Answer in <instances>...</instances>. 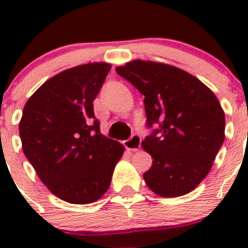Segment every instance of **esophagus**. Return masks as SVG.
I'll return each mask as SVG.
<instances>
[{"mask_svg": "<svg viewBox=\"0 0 248 248\" xmlns=\"http://www.w3.org/2000/svg\"><path fill=\"white\" fill-rule=\"evenodd\" d=\"M124 145H125V148L129 149V150H139L140 146H141V137L138 134H133L129 139H126L125 141H124Z\"/></svg>", "mask_w": 248, "mask_h": 248, "instance_id": "34e87169", "label": "esophagus"}]
</instances>
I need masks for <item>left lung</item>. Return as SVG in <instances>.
<instances>
[{
  "label": "left lung",
  "instance_id": "1",
  "mask_svg": "<svg viewBox=\"0 0 248 248\" xmlns=\"http://www.w3.org/2000/svg\"><path fill=\"white\" fill-rule=\"evenodd\" d=\"M115 71L144 95L151 133L141 145L154 159L143 175L149 189L163 198L192 191L225 140V113L216 95L187 72L163 63L138 59Z\"/></svg>",
  "mask_w": 248,
  "mask_h": 248
}]
</instances>
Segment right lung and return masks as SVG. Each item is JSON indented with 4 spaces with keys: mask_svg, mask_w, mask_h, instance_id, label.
<instances>
[{
    "mask_svg": "<svg viewBox=\"0 0 248 248\" xmlns=\"http://www.w3.org/2000/svg\"><path fill=\"white\" fill-rule=\"evenodd\" d=\"M88 63L56 74L26 103L19 137L26 157L57 198L91 203L109 189L124 146L100 133L93 100L110 71Z\"/></svg>",
    "mask_w": 248,
    "mask_h": 248,
    "instance_id": "obj_1",
    "label": "right lung"
}]
</instances>
